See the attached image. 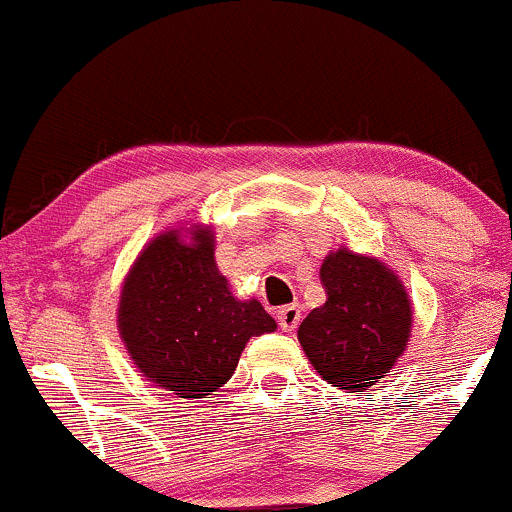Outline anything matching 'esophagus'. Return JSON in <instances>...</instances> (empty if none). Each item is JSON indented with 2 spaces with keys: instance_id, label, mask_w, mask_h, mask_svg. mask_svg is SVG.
Instances as JSON below:
<instances>
[{
  "instance_id": "34e87169",
  "label": "esophagus",
  "mask_w": 512,
  "mask_h": 512,
  "mask_svg": "<svg viewBox=\"0 0 512 512\" xmlns=\"http://www.w3.org/2000/svg\"><path fill=\"white\" fill-rule=\"evenodd\" d=\"M299 319H302V309H299V304H287V307L277 309V322H280V327L285 329V332H294Z\"/></svg>"
}]
</instances>
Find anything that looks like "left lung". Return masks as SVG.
<instances>
[{
	"label": "left lung",
	"mask_w": 512,
	"mask_h": 512,
	"mask_svg": "<svg viewBox=\"0 0 512 512\" xmlns=\"http://www.w3.org/2000/svg\"><path fill=\"white\" fill-rule=\"evenodd\" d=\"M327 302L297 329L309 364L347 394L389 376L406 352L414 327L409 292L391 267L371 255L339 247L322 262Z\"/></svg>",
	"instance_id": "1"
}]
</instances>
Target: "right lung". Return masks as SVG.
Listing matches in <instances>:
<instances>
[{"label":"right lung","mask_w":512,"mask_h":512,"mask_svg":"<svg viewBox=\"0 0 512 512\" xmlns=\"http://www.w3.org/2000/svg\"><path fill=\"white\" fill-rule=\"evenodd\" d=\"M116 314L138 371L180 399H208L245 344L277 329L257 299L232 297L208 225L158 232L128 270Z\"/></svg>","instance_id":"1"}]
</instances>
